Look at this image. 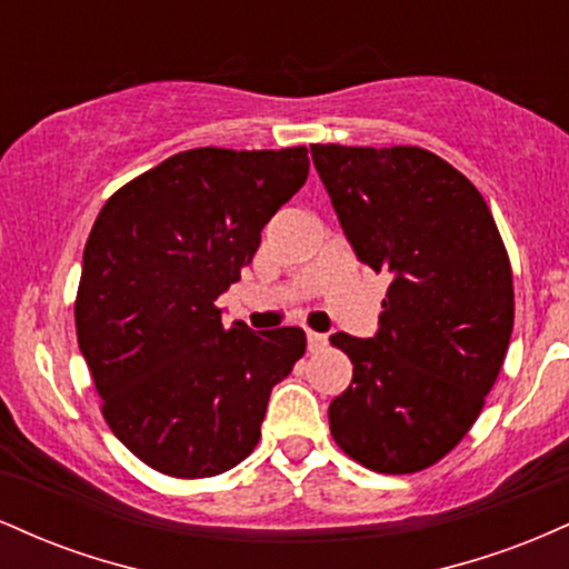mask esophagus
<instances>
[{
    "label": "esophagus",
    "instance_id": "34e87169",
    "mask_svg": "<svg viewBox=\"0 0 569 569\" xmlns=\"http://www.w3.org/2000/svg\"><path fill=\"white\" fill-rule=\"evenodd\" d=\"M326 345V335H318V331H310L307 329V350H321Z\"/></svg>",
    "mask_w": 569,
    "mask_h": 569
}]
</instances>
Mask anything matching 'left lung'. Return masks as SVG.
<instances>
[{"label": "left lung", "instance_id": "1", "mask_svg": "<svg viewBox=\"0 0 569 569\" xmlns=\"http://www.w3.org/2000/svg\"><path fill=\"white\" fill-rule=\"evenodd\" d=\"M310 154L358 262L390 278L375 337H331L352 363L331 436L371 471H422L471 430L500 375L513 331L506 246L479 189L428 149Z\"/></svg>", "mask_w": 569, "mask_h": 569}]
</instances>
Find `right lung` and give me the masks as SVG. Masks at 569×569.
<instances>
[{"label": "right lung", "mask_w": 569, "mask_h": 569, "mask_svg": "<svg viewBox=\"0 0 569 569\" xmlns=\"http://www.w3.org/2000/svg\"><path fill=\"white\" fill-rule=\"evenodd\" d=\"M305 147L187 149L107 200L82 253L77 342L112 433L154 471L206 479L257 447L305 331L221 323L217 299L302 189Z\"/></svg>", "instance_id": "add662e5"}]
</instances>
